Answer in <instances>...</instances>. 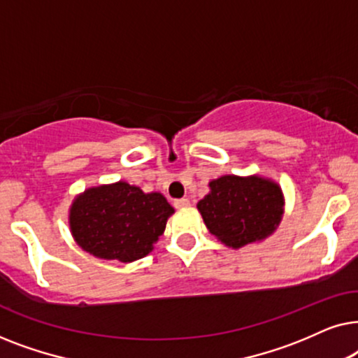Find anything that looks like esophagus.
Returning <instances> with one entry per match:
<instances>
[{
    "label": "esophagus",
    "instance_id": "34e87169",
    "mask_svg": "<svg viewBox=\"0 0 358 358\" xmlns=\"http://www.w3.org/2000/svg\"><path fill=\"white\" fill-rule=\"evenodd\" d=\"M189 205H190L189 199H179V200H176V202H174L176 208H184V207H189Z\"/></svg>",
    "mask_w": 358,
    "mask_h": 358
}]
</instances>
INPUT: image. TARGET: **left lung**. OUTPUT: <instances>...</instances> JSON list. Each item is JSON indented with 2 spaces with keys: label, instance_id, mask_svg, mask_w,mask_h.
I'll return each mask as SVG.
<instances>
[{
  "label": "left lung",
  "instance_id": "left-lung-1",
  "mask_svg": "<svg viewBox=\"0 0 358 358\" xmlns=\"http://www.w3.org/2000/svg\"><path fill=\"white\" fill-rule=\"evenodd\" d=\"M208 189L197 208L208 231L227 248L262 243L277 231L285 213V197L273 179L224 174L210 180Z\"/></svg>",
  "mask_w": 358,
  "mask_h": 358
}]
</instances>
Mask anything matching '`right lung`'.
<instances>
[{"instance_id": "obj_1", "label": "right lung", "mask_w": 358, "mask_h": 358, "mask_svg": "<svg viewBox=\"0 0 358 358\" xmlns=\"http://www.w3.org/2000/svg\"><path fill=\"white\" fill-rule=\"evenodd\" d=\"M173 213L161 192L146 194L119 180L78 194L68 212V224L83 251L129 264L153 251Z\"/></svg>"}]
</instances>
